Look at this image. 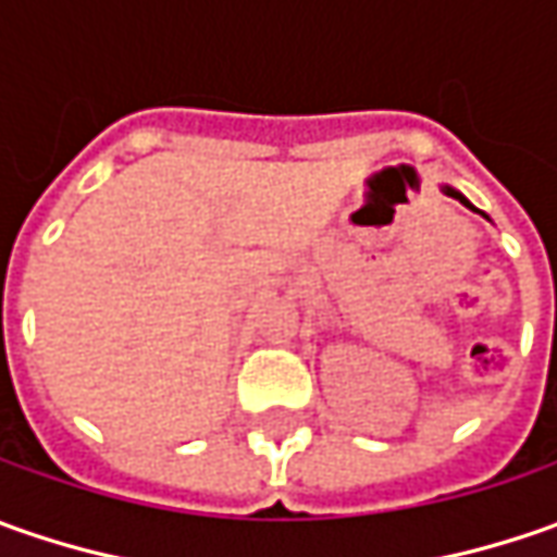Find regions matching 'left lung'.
I'll use <instances>...</instances> for the list:
<instances>
[{
	"mask_svg": "<svg viewBox=\"0 0 557 557\" xmlns=\"http://www.w3.org/2000/svg\"><path fill=\"white\" fill-rule=\"evenodd\" d=\"M443 191H446V195H449V198H456V201H461V203H468V201H465V198H461L459 191H456V188H449V185H446V188H443Z\"/></svg>",
	"mask_w": 557,
	"mask_h": 557,
	"instance_id": "obj_1",
	"label": "left lung"
}]
</instances>
